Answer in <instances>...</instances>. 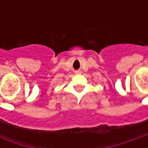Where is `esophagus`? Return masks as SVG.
<instances>
[{"label":"esophagus","instance_id":"34e87169","mask_svg":"<svg viewBox=\"0 0 148 148\" xmlns=\"http://www.w3.org/2000/svg\"><path fill=\"white\" fill-rule=\"evenodd\" d=\"M75 74H81V71H75Z\"/></svg>","mask_w":148,"mask_h":148}]
</instances>
